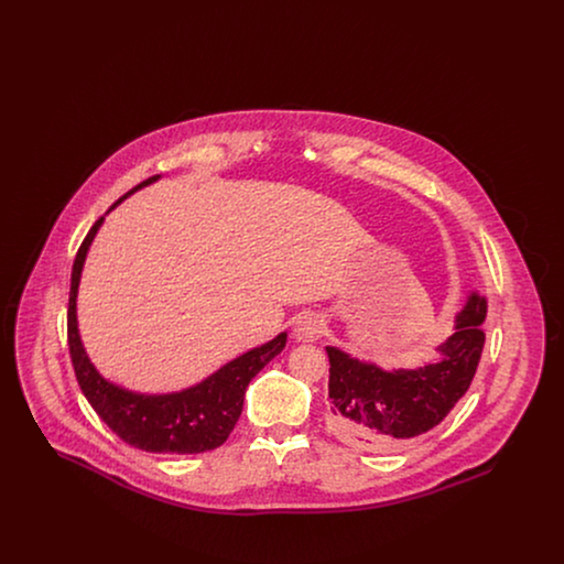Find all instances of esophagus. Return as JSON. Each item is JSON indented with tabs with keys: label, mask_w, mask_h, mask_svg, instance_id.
Wrapping results in <instances>:
<instances>
[{
	"label": "esophagus",
	"mask_w": 564,
	"mask_h": 564,
	"mask_svg": "<svg viewBox=\"0 0 564 564\" xmlns=\"http://www.w3.org/2000/svg\"><path fill=\"white\" fill-rule=\"evenodd\" d=\"M323 334V319L319 315H304L295 322L294 336L297 343H315Z\"/></svg>",
	"instance_id": "1"
}]
</instances>
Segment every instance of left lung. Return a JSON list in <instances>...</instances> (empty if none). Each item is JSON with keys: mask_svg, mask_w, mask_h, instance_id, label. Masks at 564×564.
<instances>
[{"mask_svg": "<svg viewBox=\"0 0 564 564\" xmlns=\"http://www.w3.org/2000/svg\"><path fill=\"white\" fill-rule=\"evenodd\" d=\"M486 297L471 294L456 315L440 359L416 370L384 372L336 347L329 357L332 430L350 444L391 451L437 427L467 393L484 349Z\"/></svg>", "mask_w": 564, "mask_h": 564, "instance_id": "left-lung-1", "label": "left lung"}]
</instances>
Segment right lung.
<instances>
[{
	"label": "right lung",
	"instance_id": "right-lung-1",
	"mask_svg": "<svg viewBox=\"0 0 564 564\" xmlns=\"http://www.w3.org/2000/svg\"><path fill=\"white\" fill-rule=\"evenodd\" d=\"M156 180L159 175L141 182L122 198ZM120 200H116L111 209ZM101 224L104 217H99L93 224L76 253L67 306V343L82 393L109 430L122 442L139 451L159 455H196L214 451L221 446L228 440L230 431L235 430L242 412L245 389L249 387L251 378L258 375L272 357H276L285 349L288 334L283 332L267 345L247 350L245 355L232 359L196 387H189L180 393L143 395L109 382L95 370L88 355L84 352L76 319V297L80 285L82 267L88 247Z\"/></svg>",
	"mask_w": 564,
	"mask_h": 564
}]
</instances>
